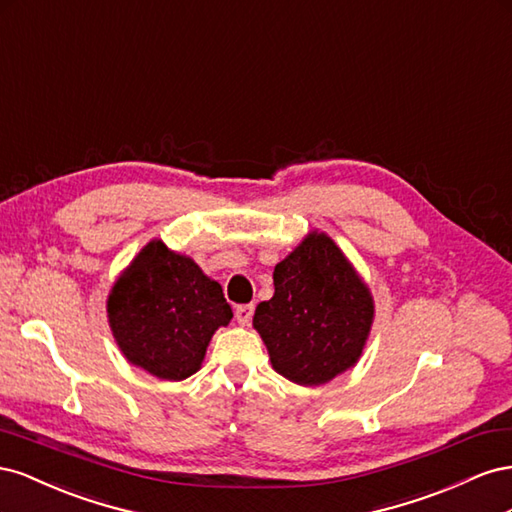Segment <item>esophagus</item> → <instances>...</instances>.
<instances>
[{"label":"esophagus","instance_id":"obj_1","mask_svg":"<svg viewBox=\"0 0 512 512\" xmlns=\"http://www.w3.org/2000/svg\"><path fill=\"white\" fill-rule=\"evenodd\" d=\"M253 311H255V306H253V304H240L238 309H236V319H238V324H240V326H248V324H251Z\"/></svg>","mask_w":512,"mask_h":512}]
</instances>
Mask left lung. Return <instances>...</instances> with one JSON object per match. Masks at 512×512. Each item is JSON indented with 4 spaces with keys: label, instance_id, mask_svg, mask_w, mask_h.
<instances>
[{
    "label": "left lung",
    "instance_id": "obj_1",
    "mask_svg": "<svg viewBox=\"0 0 512 512\" xmlns=\"http://www.w3.org/2000/svg\"><path fill=\"white\" fill-rule=\"evenodd\" d=\"M274 296L253 328L272 369L300 386H321L352 369L367 345L375 304L369 287L324 231H311L274 268Z\"/></svg>",
    "mask_w": 512,
    "mask_h": 512
}]
</instances>
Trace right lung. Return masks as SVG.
I'll return each instance as SVG.
<instances>
[{"label":"right lung","instance_id":"right-lung-1","mask_svg":"<svg viewBox=\"0 0 512 512\" xmlns=\"http://www.w3.org/2000/svg\"><path fill=\"white\" fill-rule=\"evenodd\" d=\"M107 317L130 364L180 382L201 369L212 334L233 313L223 287L191 257L152 240L113 283Z\"/></svg>","mask_w":512,"mask_h":512}]
</instances>
